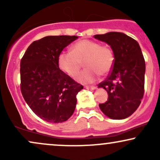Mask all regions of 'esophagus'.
Here are the masks:
<instances>
[{
  "mask_svg": "<svg viewBox=\"0 0 160 160\" xmlns=\"http://www.w3.org/2000/svg\"><path fill=\"white\" fill-rule=\"evenodd\" d=\"M85 87L86 89H96V86H86Z\"/></svg>",
  "mask_w": 160,
  "mask_h": 160,
  "instance_id": "34e87169",
  "label": "esophagus"
}]
</instances>
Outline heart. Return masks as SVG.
Listing matches in <instances>:
<instances>
[{
	"instance_id": "b5f03b06",
	"label": "heart",
	"mask_w": 160,
	"mask_h": 160,
	"mask_svg": "<svg viewBox=\"0 0 160 160\" xmlns=\"http://www.w3.org/2000/svg\"><path fill=\"white\" fill-rule=\"evenodd\" d=\"M114 53L110 47L90 40H81L75 43L71 52H62L58 56L59 68L71 78L78 74L84 62L87 68L78 77L82 83L95 81L99 74L107 75L114 65Z\"/></svg>"
}]
</instances>
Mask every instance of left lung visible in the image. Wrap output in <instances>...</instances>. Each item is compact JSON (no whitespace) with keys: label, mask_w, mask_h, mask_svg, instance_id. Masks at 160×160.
<instances>
[{"label":"left lung","mask_w":160,"mask_h":160,"mask_svg":"<svg viewBox=\"0 0 160 160\" xmlns=\"http://www.w3.org/2000/svg\"><path fill=\"white\" fill-rule=\"evenodd\" d=\"M94 38L111 46L115 57L111 72L98 85L108 94L107 102L99 104V108L113 120L127 118L136 111L144 96L145 61L140 46L121 32L96 34Z\"/></svg>","instance_id":"obj_1"}]
</instances>
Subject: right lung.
Returning a JSON list of instances; mask_svg holds the SVG:
<instances>
[{
  "label": "right lung",
  "instance_id": "1",
  "mask_svg": "<svg viewBox=\"0 0 160 160\" xmlns=\"http://www.w3.org/2000/svg\"><path fill=\"white\" fill-rule=\"evenodd\" d=\"M77 36H47L28 47L20 62L22 94L42 120L58 123L74 112L77 95L83 89L59 69L58 56Z\"/></svg>",
  "mask_w": 160,
  "mask_h": 160
}]
</instances>
